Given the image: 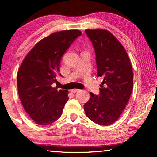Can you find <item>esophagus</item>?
Wrapping results in <instances>:
<instances>
[{
    "label": "esophagus",
    "instance_id": "obj_1",
    "mask_svg": "<svg viewBox=\"0 0 157 157\" xmlns=\"http://www.w3.org/2000/svg\"><path fill=\"white\" fill-rule=\"evenodd\" d=\"M78 91H79L78 89H74L71 90V93H76V92Z\"/></svg>",
    "mask_w": 157,
    "mask_h": 157
}]
</instances>
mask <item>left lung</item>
<instances>
[{"mask_svg":"<svg viewBox=\"0 0 157 157\" xmlns=\"http://www.w3.org/2000/svg\"><path fill=\"white\" fill-rule=\"evenodd\" d=\"M96 54L97 76L102 77L99 94L90 93L86 115L94 123L111 125L126 108L133 89V71L127 53L114 36L104 29H87Z\"/></svg>","mask_w":157,"mask_h":157,"instance_id":"1","label":"left lung"}]
</instances>
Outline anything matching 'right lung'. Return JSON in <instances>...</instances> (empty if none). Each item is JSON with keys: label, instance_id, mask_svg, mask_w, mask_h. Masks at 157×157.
I'll return each instance as SVG.
<instances>
[{"label": "right lung", "instance_id": "obj_1", "mask_svg": "<svg viewBox=\"0 0 157 157\" xmlns=\"http://www.w3.org/2000/svg\"><path fill=\"white\" fill-rule=\"evenodd\" d=\"M81 35L78 30L56 32L40 40L22 62L17 74L18 95L29 117L38 125L53 123L68 101L67 90L51 84L60 75V63L67 49Z\"/></svg>", "mask_w": 157, "mask_h": 157}]
</instances>
